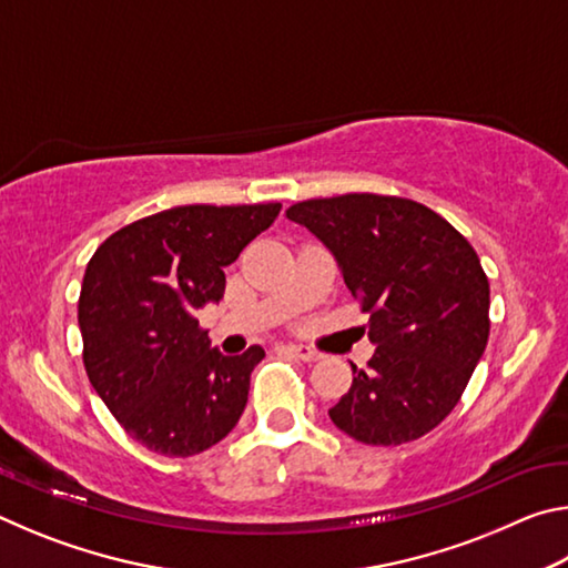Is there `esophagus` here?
Segmentation results:
<instances>
[{"label":"esophagus","mask_w":568,"mask_h":568,"mask_svg":"<svg viewBox=\"0 0 568 568\" xmlns=\"http://www.w3.org/2000/svg\"><path fill=\"white\" fill-rule=\"evenodd\" d=\"M283 351H287L291 355H295V358L307 361V363H313V361H318V358H321V353H315V351H311V348H305V345H285Z\"/></svg>","instance_id":"esophagus-1"}]
</instances>
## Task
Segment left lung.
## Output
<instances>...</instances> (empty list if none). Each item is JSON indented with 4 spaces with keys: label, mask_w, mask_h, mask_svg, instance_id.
<instances>
[{
    "label": "left lung",
    "mask_w": 568,
    "mask_h": 568,
    "mask_svg": "<svg viewBox=\"0 0 568 568\" xmlns=\"http://www.w3.org/2000/svg\"><path fill=\"white\" fill-rule=\"evenodd\" d=\"M285 217L331 250L361 297L368 368L328 410L343 434L400 446L436 428L464 393L488 343V277L476 250L426 205L403 197L305 200Z\"/></svg>",
    "instance_id": "left-lung-1"
}]
</instances>
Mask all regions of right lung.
<instances>
[{
    "mask_svg": "<svg viewBox=\"0 0 568 568\" xmlns=\"http://www.w3.org/2000/svg\"><path fill=\"white\" fill-rule=\"evenodd\" d=\"M281 203L180 205L118 230L84 271V368L114 418L160 456L203 454L235 428L261 345L223 355L195 311L220 303L225 271Z\"/></svg>",
    "mask_w": 568,
    "mask_h": 568,
    "instance_id": "1",
    "label": "right lung"
}]
</instances>
